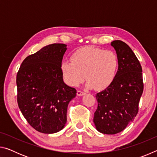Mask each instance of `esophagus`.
Returning <instances> with one entry per match:
<instances>
[{"label": "esophagus", "mask_w": 157, "mask_h": 157, "mask_svg": "<svg viewBox=\"0 0 157 157\" xmlns=\"http://www.w3.org/2000/svg\"><path fill=\"white\" fill-rule=\"evenodd\" d=\"M85 94H85L84 92L81 91H78V92H77V95H78V96H82V95H84Z\"/></svg>", "instance_id": "esophagus-1"}]
</instances>
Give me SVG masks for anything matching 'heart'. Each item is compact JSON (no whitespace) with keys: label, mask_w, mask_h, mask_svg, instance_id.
<instances>
[{"label":"heart","mask_w":157,"mask_h":157,"mask_svg":"<svg viewBox=\"0 0 157 157\" xmlns=\"http://www.w3.org/2000/svg\"><path fill=\"white\" fill-rule=\"evenodd\" d=\"M118 60L111 50L86 46L74 52L70 61L61 63L63 78L67 84L78 86L84 78L88 89L101 90L107 88L115 78Z\"/></svg>","instance_id":"heart-1"}]
</instances>
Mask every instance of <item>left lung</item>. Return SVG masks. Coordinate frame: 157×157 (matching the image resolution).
I'll use <instances>...</instances> for the list:
<instances>
[{
	"instance_id": "1",
	"label": "left lung",
	"mask_w": 157,
	"mask_h": 157,
	"mask_svg": "<svg viewBox=\"0 0 157 157\" xmlns=\"http://www.w3.org/2000/svg\"><path fill=\"white\" fill-rule=\"evenodd\" d=\"M111 46L118 57V71L109 86L95 95L94 118L95 128L105 134L121 132L133 121L143 91L142 68L134 52L121 40L113 41Z\"/></svg>"
}]
</instances>
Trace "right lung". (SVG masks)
Here are the masks:
<instances>
[{"mask_svg":"<svg viewBox=\"0 0 157 157\" xmlns=\"http://www.w3.org/2000/svg\"><path fill=\"white\" fill-rule=\"evenodd\" d=\"M63 44H53L29 55L17 76V102L21 113L34 129L54 134L64 127L75 89L63 80L60 65L67 50Z\"/></svg>","mask_w":157,"mask_h":157,"instance_id":"1","label":"right lung"}]
</instances>
